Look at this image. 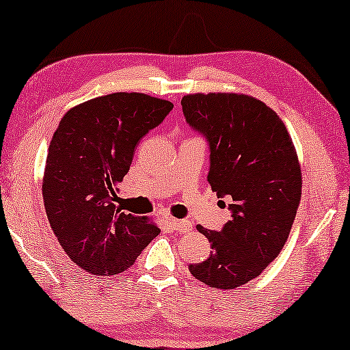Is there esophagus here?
Returning <instances> with one entry per match:
<instances>
[{"label":"esophagus","instance_id":"34e87169","mask_svg":"<svg viewBox=\"0 0 350 350\" xmlns=\"http://www.w3.org/2000/svg\"><path fill=\"white\" fill-rule=\"evenodd\" d=\"M167 225L175 231H183V233H186V231L192 230V224L187 222V220H180V219H169L167 220Z\"/></svg>","mask_w":350,"mask_h":350}]
</instances>
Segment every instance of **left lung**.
<instances>
[{"mask_svg": "<svg viewBox=\"0 0 350 350\" xmlns=\"http://www.w3.org/2000/svg\"><path fill=\"white\" fill-rule=\"evenodd\" d=\"M181 106L208 139L209 185L231 198L222 230L197 227L213 250L189 271L208 286L234 289L260 275L286 243L302 196L297 153L277 112L254 96L189 94Z\"/></svg>", "mask_w": 350, "mask_h": 350, "instance_id": "1", "label": "left lung"}]
</instances>
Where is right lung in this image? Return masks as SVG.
I'll use <instances>...</instances> for the list:
<instances>
[{
  "instance_id": "add662e5",
  "label": "right lung",
  "mask_w": 350,
  "mask_h": 350,
  "mask_svg": "<svg viewBox=\"0 0 350 350\" xmlns=\"http://www.w3.org/2000/svg\"><path fill=\"white\" fill-rule=\"evenodd\" d=\"M174 105L137 92L96 96L72 107L48 147L42 193L59 244L94 275L126 271L161 233L147 217L116 206L134 148Z\"/></svg>"
}]
</instances>
